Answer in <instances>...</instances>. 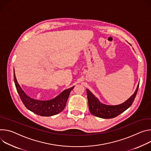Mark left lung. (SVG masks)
<instances>
[{"label":"left lung","instance_id":"1","mask_svg":"<svg viewBox=\"0 0 151 151\" xmlns=\"http://www.w3.org/2000/svg\"><path fill=\"white\" fill-rule=\"evenodd\" d=\"M139 87V85H137L135 92L125 102L118 106H107L101 103L91 92L88 89H86L89 109L91 113L95 116L104 119L115 118L128 109L132 105L137 95Z\"/></svg>","mask_w":151,"mask_h":151}]
</instances>
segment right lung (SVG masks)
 Listing matches in <instances>:
<instances>
[{
	"mask_svg": "<svg viewBox=\"0 0 151 151\" xmlns=\"http://www.w3.org/2000/svg\"><path fill=\"white\" fill-rule=\"evenodd\" d=\"M14 80L18 93L25 107L37 114L42 116H51L61 112L65 108L71 91L74 86L63 91L55 98L48 101H40L27 96L17 81L15 73Z\"/></svg>",
	"mask_w": 151,
	"mask_h": 151,
	"instance_id": "right-lung-1",
	"label": "right lung"
}]
</instances>
